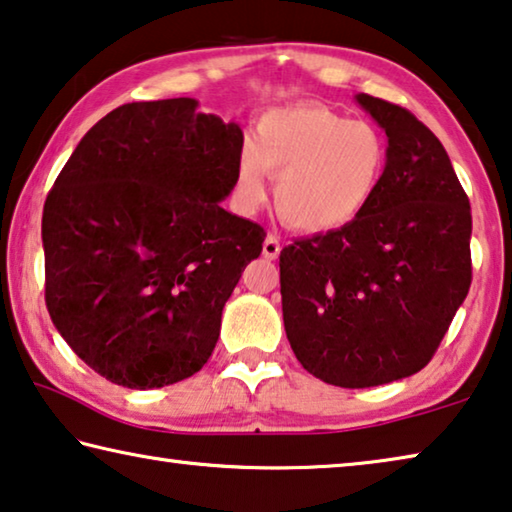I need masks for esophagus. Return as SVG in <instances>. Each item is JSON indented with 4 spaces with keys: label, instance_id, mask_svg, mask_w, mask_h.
<instances>
[{
    "label": "esophagus",
    "instance_id": "34e87169",
    "mask_svg": "<svg viewBox=\"0 0 512 512\" xmlns=\"http://www.w3.org/2000/svg\"><path fill=\"white\" fill-rule=\"evenodd\" d=\"M279 251H281V242H279L277 235L270 233L263 242V256L270 258V261H274V258L279 256Z\"/></svg>",
    "mask_w": 512,
    "mask_h": 512
}]
</instances>
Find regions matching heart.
Masks as SVG:
<instances>
[{
	"mask_svg": "<svg viewBox=\"0 0 512 512\" xmlns=\"http://www.w3.org/2000/svg\"><path fill=\"white\" fill-rule=\"evenodd\" d=\"M387 141L366 121H350L322 105L267 112L256 141L242 144L235 167V196L254 210L267 199V174L279 178L277 212L304 233L348 226L380 190Z\"/></svg>",
	"mask_w": 512,
	"mask_h": 512,
	"instance_id": "1",
	"label": "heart"
}]
</instances>
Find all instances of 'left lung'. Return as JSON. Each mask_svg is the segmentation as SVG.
<instances>
[{"mask_svg":"<svg viewBox=\"0 0 512 512\" xmlns=\"http://www.w3.org/2000/svg\"><path fill=\"white\" fill-rule=\"evenodd\" d=\"M357 102L389 139L380 190L355 222L279 256L290 348L343 389L428 366L471 286V208L442 141L405 107Z\"/></svg>","mask_w":512,"mask_h":512,"instance_id":"8db88e82","label":"left lung"}]
</instances>
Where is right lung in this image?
I'll list each match as a JSON object with an SVG mask.
<instances>
[{"mask_svg": "<svg viewBox=\"0 0 512 512\" xmlns=\"http://www.w3.org/2000/svg\"><path fill=\"white\" fill-rule=\"evenodd\" d=\"M194 98L130 102L86 132L43 208L45 304L86 366L128 389L201 371L265 231L226 212L242 130Z\"/></svg>", "mask_w": 512, "mask_h": 512, "instance_id": "right-lung-1", "label": "right lung"}]
</instances>
